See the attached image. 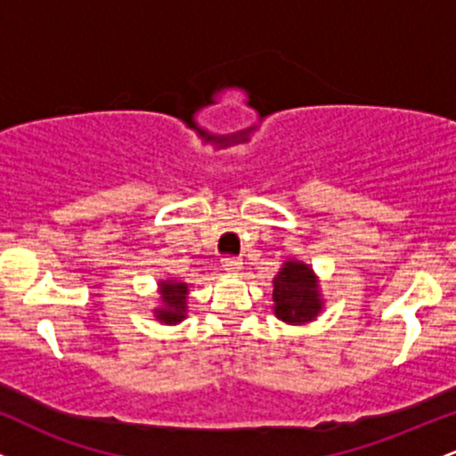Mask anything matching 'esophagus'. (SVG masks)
I'll list each match as a JSON object with an SVG mask.
<instances>
[{"label":"esophagus","instance_id":"1","mask_svg":"<svg viewBox=\"0 0 456 456\" xmlns=\"http://www.w3.org/2000/svg\"><path fill=\"white\" fill-rule=\"evenodd\" d=\"M240 268H242V261L235 259V257H224L223 259V270L227 272V274H238Z\"/></svg>","mask_w":456,"mask_h":456}]
</instances>
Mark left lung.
I'll list each match as a JSON object with an SVG mask.
<instances>
[{"label":"left lung","instance_id":"obj_1","mask_svg":"<svg viewBox=\"0 0 456 456\" xmlns=\"http://www.w3.org/2000/svg\"><path fill=\"white\" fill-rule=\"evenodd\" d=\"M272 302L274 315L291 326L315 322L323 311V296L319 276L311 265L300 259H287L279 274L272 279Z\"/></svg>","mask_w":456,"mask_h":456}]
</instances>
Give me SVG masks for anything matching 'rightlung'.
<instances>
[{
    "label": "right lung",
    "instance_id": "obj_1",
    "mask_svg": "<svg viewBox=\"0 0 456 456\" xmlns=\"http://www.w3.org/2000/svg\"><path fill=\"white\" fill-rule=\"evenodd\" d=\"M159 302L154 308V317L167 326H175L186 319L188 311V285L177 281H159Z\"/></svg>",
    "mask_w": 456,
    "mask_h": 456
}]
</instances>
